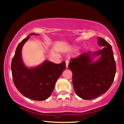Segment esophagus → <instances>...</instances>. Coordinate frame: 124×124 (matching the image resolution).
Masks as SVG:
<instances>
[{"label":"esophagus","mask_w":124,"mask_h":124,"mask_svg":"<svg viewBox=\"0 0 124 124\" xmlns=\"http://www.w3.org/2000/svg\"><path fill=\"white\" fill-rule=\"evenodd\" d=\"M65 62H66V68H68V65H69V60H66V61H65Z\"/></svg>","instance_id":"obj_1"}]
</instances>
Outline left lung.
I'll list each match as a JSON object with an SVG mask.
<instances>
[{"instance_id":"1","label":"left lung","mask_w":124,"mask_h":124,"mask_svg":"<svg viewBox=\"0 0 124 124\" xmlns=\"http://www.w3.org/2000/svg\"><path fill=\"white\" fill-rule=\"evenodd\" d=\"M97 52L89 51L71 59L68 68L73 74L75 93L85 100L95 99L105 93L111 86L116 73V65L112 47L103 38L98 37ZM100 56L96 61L94 57Z\"/></svg>"}]
</instances>
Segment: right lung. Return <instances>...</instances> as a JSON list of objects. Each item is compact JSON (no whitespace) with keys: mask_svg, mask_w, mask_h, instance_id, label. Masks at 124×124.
Wrapping results in <instances>:
<instances>
[{"mask_svg":"<svg viewBox=\"0 0 124 124\" xmlns=\"http://www.w3.org/2000/svg\"><path fill=\"white\" fill-rule=\"evenodd\" d=\"M31 33L21 41L16 48L11 65L13 82L21 94L31 100L42 101L47 99L53 92L56 80L66 68L65 62L55 64L45 61L35 68H28L21 57V49Z\"/></svg>","mask_w":124,"mask_h":124,"instance_id":"1","label":"right lung"}]
</instances>
